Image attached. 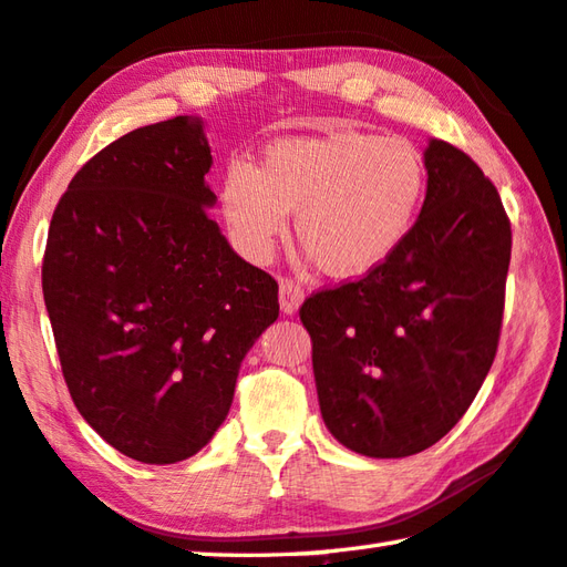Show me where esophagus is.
I'll return each mask as SVG.
<instances>
[{
    "mask_svg": "<svg viewBox=\"0 0 567 567\" xmlns=\"http://www.w3.org/2000/svg\"><path fill=\"white\" fill-rule=\"evenodd\" d=\"M305 299V290L292 280L280 282V309L285 315H295Z\"/></svg>",
    "mask_w": 567,
    "mask_h": 567,
    "instance_id": "34e87169",
    "label": "esophagus"
}]
</instances>
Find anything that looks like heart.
<instances>
[{
	"label": "heart",
	"instance_id": "1",
	"mask_svg": "<svg viewBox=\"0 0 567 567\" xmlns=\"http://www.w3.org/2000/svg\"><path fill=\"white\" fill-rule=\"evenodd\" d=\"M427 172L403 140L341 127L287 137L262 152L260 172L228 166L226 224L243 252L268 260L297 210V238L331 277H363L401 250L425 202Z\"/></svg>",
	"mask_w": 567,
	"mask_h": 567
}]
</instances>
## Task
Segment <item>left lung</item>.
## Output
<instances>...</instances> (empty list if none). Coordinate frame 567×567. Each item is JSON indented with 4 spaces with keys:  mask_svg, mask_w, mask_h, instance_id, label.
Segmentation results:
<instances>
[{
    "mask_svg": "<svg viewBox=\"0 0 567 567\" xmlns=\"http://www.w3.org/2000/svg\"><path fill=\"white\" fill-rule=\"evenodd\" d=\"M427 194L391 260L299 309L324 425L365 457H410L467 413L502 334L512 224L462 150L430 140Z\"/></svg>",
    "mask_w": 567,
    "mask_h": 567,
    "instance_id": "1",
    "label": "left lung"
}]
</instances>
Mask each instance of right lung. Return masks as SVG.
Instances as JSON below:
<instances>
[{"label":"right lung","instance_id":"obj_1","mask_svg":"<svg viewBox=\"0 0 567 567\" xmlns=\"http://www.w3.org/2000/svg\"><path fill=\"white\" fill-rule=\"evenodd\" d=\"M204 122L122 135L53 210L41 287L78 413L144 464L192 457L224 423L240 361L280 315L277 282L208 210Z\"/></svg>","mask_w":567,"mask_h":567}]
</instances>
